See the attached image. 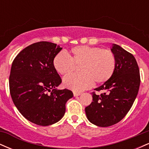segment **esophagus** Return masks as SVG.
<instances>
[{"mask_svg": "<svg viewBox=\"0 0 149 149\" xmlns=\"http://www.w3.org/2000/svg\"><path fill=\"white\" fill-rule=\"evenodd\" d=\"M80 95H81V93H80V92H73V95H74V97H78V96H80Z\"/></svg>", "mask_w": 149, "mask_h": 149, "instance_id": "1", "label": "esophagus"}]
</instances>
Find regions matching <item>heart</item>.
Wrapping results in <instances>:
<instances>
[{
  "instance_id": "1",
  "label": "heart",
  "mask_w": 149,
  "mask_h": 149,
  "mask_svg": "<svg viewBox=\"0 0 149 149\" xmlns=\"http://www.w3.org/2000/svg\"><path fill=\"white\" fill-rule=\"evenodd\" d=\"M71 57L61 51L53 59V66L57 73L63 76L71 73L75 64H81L79 74H72L64 78L66 88L75 92L86 90L93 85L107 82L113 76L116 69V59L109 49L99 47L79 45L71 50Z\"/></svg>"
}]
</instances>
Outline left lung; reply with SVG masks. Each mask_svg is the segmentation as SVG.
<instances>
[{"instance_id":"8db88e82","label":"left lung","mask_w":149,"mask_h":149,"mask_svg":"<svg viewBox=\"0 0 149 149\" xmlns=\"http://www.w3.org/2000/svg\"><path fill=\"white\" fill-rule=\"evenodd\" d=\"M111 50L116 59V69L107 82L92 92L90 105L85 108L88 120L99 127H109L120 121L134 103L140 85L139 69L132 54L113 44Z\"/></svg>"}]
</instances>
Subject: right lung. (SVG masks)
I'll return each mask as SVG.
<instances>
[{"instance_id": "obj_1", "label": "right lung", "mask_w": 149, "mask_h": 149, "mask_svg": "<svg viewBox=\"0 0 149 149\" xmlns=\"http://www.w3.org/2000/svg\"><path fill=\"white\" fill-rule=\"evenodd\" d=\"M61 49L52 42H36L22 49L12 64V100L20 113L38 125H50L60 120L66 102L73 97L71 90L57 88L61 79L54 69L53 59Z\"/></svg>"}]
</instances>
